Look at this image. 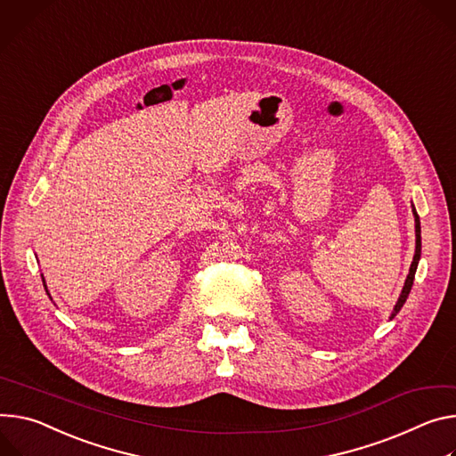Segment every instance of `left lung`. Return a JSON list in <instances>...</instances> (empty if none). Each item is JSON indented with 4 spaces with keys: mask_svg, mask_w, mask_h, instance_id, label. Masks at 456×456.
I'll use <instances>...</instances> for the list:
<instances>
[{
    "mask_svg": "<svg viewBox=\"0 0 456 456\" xmlns=\"http://www.w3.org/2000/svg\"><path fill=\"white\" fill-rule=\"evenodd\" d=\"M412 215H415V231H417V251H415V258H412V264H411V269H409V274H407V280L403 283V289H402V295L395 305V311H393V316H396V313L403 307L409 293H411V287H412V280H415V273H417V267H419V260H420V253H422V238H420V220H419V215L417 211L412 209ZM391 316V318H393Z\"/></svg>",
    "mask_w": 456,
    "mask_h": 456,
    "instance_id": "8db88e82",
    "label": "left lung"
}]
</instances>
